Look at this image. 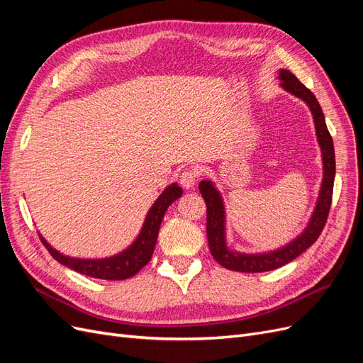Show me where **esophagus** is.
<instances>
[{
    "label": "esophagus",
    "mask_w": 363,
    "mask_h": 363,
    "mask_svg": "<svg viewBox=\"0 0 363 363\" xmlns=\"http://www.w3.org/2000/svg\"><path fill=\"white\" fill-rule=\"evenodd\" d=\"M196 179H199V172L194 171V169H186V171H183L180 174L179 182H180V184L183 186L184 189H191V188H194V186H195Z\"/></svg>",
    "instance_id": "1"
}]
</instances>
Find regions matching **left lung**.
I'll list each match as a JSON object with an SVG mask.
<instances>
[{"label": "left lung", "instance_id": "8db88e82", "mask_svg": "<svg viewBox=\"0 0 363 363\" xmlns=\"http://www.w3.org/2000/svg\"><path fill=\"white\" fill-rule=\"evenodd\" d=\"M279 80L281 82L280 86L284 91L300 98L307 106H309L313 123L318 144L321 148L323 156V182L320 194H318V200L312 216L307 223L303 232L292 239L291 242L283 245L277 250L265 251V252H240L230 250L227 247L225 239V207L223 196L219 191L215 188L212 180H203L200 182V192L206 201L207 207V240L208 248L213 259L227 269L239 271V272H265L277 269L283 265H286L295 257H298L301 252L309 248L318 236L321 235L323 228L325 225L328 211L332 206V195H333V183H335V172H336V163H335V147L333 139L328 133L325 125V118L323 113V108L318 103L315 95L307 89V87L300 83L296 77L289 72L288 69H280Z\"/></svg>", "mask_w": 363, "mask_h": 363}]
</instances>
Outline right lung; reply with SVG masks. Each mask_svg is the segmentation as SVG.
<instances>
[{"label": "right lung", "mask_w": 363, "mask_h": 363, "mask_svg": "<svg viewBox=\"0 0 363 363\" xmlns=\"http://www.w3.org/2000/svg\"><path fill=\"white\" fill-rule=\"evenodd\" d=\"M183 189L177 183L169 184L168 188L159 195V199L150 207V211L145 216L144 225H142L138 238L133 240V244L128 245L124 251L118 252L115 256L104 257V259H79L65 256L63 252L52 248L45 238L39 233L42 244L50 251V255L56 259L62 265L68 267L83 276H89L94 279L103 280H125L133 277L142 268L150 262L152 251H155L159 228L162 219L168 207L180 199Z\"/></svg>", "instance_id": "add662e5"}]
</instances>
